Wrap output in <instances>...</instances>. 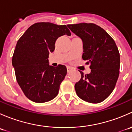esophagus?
<instances>
[{
	"label": "esophagus",
	"mask_w": 132,
	"mask_h": 132,
	"mask_svg": "<svg viewBox=\"0 0 132 132\" xmlns=\"http://www.w3.org/2000/svg\"><path fill=\"white\" fill-rule=\"evenodd\" d=\"M71 70H72V68L70 67V66H67V71H68V72H70V71H71Z\"/></svg>",
	"instance_id": "esophagus-1"
}]
</instances>
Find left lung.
<instances>
[{
  "instance_id": "obj_1",
  "label": "left lung",
  "mask_w": 132,
  "mask_h": 132,
  "mask_svg": "<svg viewBox=\"0 0 132 132\" xmlns=\"http://www.w3.org/2000/svg\"><path fill=\"white\" fill-rule=\"evenodd\" d=\"M72 32L82 39V57L90 64L91 73L84 75L75 85L80 99L98 103L106 99L114 90L119 74L120 55L116 43L98 25L81 23L68 25Z\"/></svg>"
}]
</instances>
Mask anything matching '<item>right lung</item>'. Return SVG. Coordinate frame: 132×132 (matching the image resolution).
<instances>
[{"mask_svg": "<svg viewBox=\"0 0 132 132\" xmlns=\"http://www.w3.org/2000/svg\"><path fill=\"white\" fill-rule=\"evenodd\" d=\"M65 34L71 36L65 25L40 22L28 28L17 42L12 64L18 85L30 100L45 103L58 94L67 69L61 64L50 66L48 59L57 38Z\"/></svg>", "mask_w": 132, "mask_h": 132, "instance_id": "right-lung-1", "label": "right lung"}]
</instances>
